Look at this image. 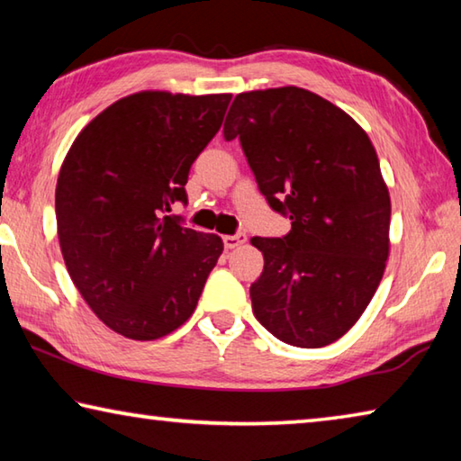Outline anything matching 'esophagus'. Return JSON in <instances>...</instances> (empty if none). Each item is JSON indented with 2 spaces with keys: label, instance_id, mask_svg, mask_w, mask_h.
I'll return each instance as SVG.
<instances>
[{
  "label": "esophagus",
  "instance_id": "1",
  "mask_svg": "<svg viewBox=\"0 0 461 461\" xmlns=\"http://www.w3.org/2000/svg\"><path fill=\"white\" fill-rule=\"evenodd\" d=\"M246 240L248 238H246L244 231L233 233V236H223V246H225V249H233V248H238V246L244 244Z\"/></svg>",
  "mask_w": 461,
  "mask_h": 461
}]
</instances>
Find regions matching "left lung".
Masks as SVG:
<instances>
[{"label": "left lung", "mask_w": 461, "mask_h": 461, "mask_svg": "<svg viewBox=\"0 0 461 461\" xmlns=\"http://www.w3.org/2000/svg\"><path fill=\"white\" fill-rule=\"evenodd\" d=\"M260 193L291 220L283 238H252L264 256L252 311L280 341L323 348L368 307L388 258L390 197L366 131L301 87L240 93L223 123Z\"/></svg>", "instance_id": "left-lung-1"}]
</instances>
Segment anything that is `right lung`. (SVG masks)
I'll list each match as a JSON object with an SVG mask.
<instances>
[{"instance_id":"1","label":"right lung","mask_w":461,"mask_h":461,"mask_svg":"<svg viewBox=\"0 0 461 461\" xmlns=\"http://www.w3.org/2000/svg\"><path fill=\"white\" fill-rule=\"evenodd\" d=\"M230 101V93H134L91 120L62 162L54 199L62 258L93 313L123 338L178 330L223 252L220 236L168 213L186 203L191 165Z\"/></svg>"}]
</instances>
